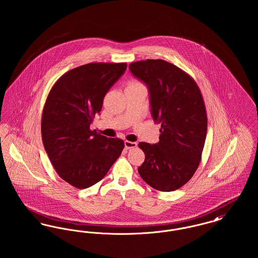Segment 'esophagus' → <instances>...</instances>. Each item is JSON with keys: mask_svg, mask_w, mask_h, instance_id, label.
Listing matches in <instances>:
<instances>
[{"mask_svg": "<svg viewBox=\"0 0 258 258\" xmlns=\"http://www.w3.org/2000/svg\"><path fill=\"white\" fill-rule=\"evenodd\" d=\"M136 146H137L136 142H132V141H127V140L124 141V147H125V149H133V148H135Z\"/></svg>", "mask_w": 258, "mask_h": 258, "instance_id": "34e87169", "label": "esophagus"}]
</instances>
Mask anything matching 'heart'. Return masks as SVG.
<instances>
[{"instance_id": "obj_1", "label": "heart", "mask_w": 258, "mask_h": 258, "mask_svg": "<svg viewBox=\"0 0 258 258\" xmlns=\"http://www.w3.org/2000/svg\"><path fill=\"white\" fill-rule=\"evenodd\" d=\"M135 84H138V82H135V81H133V82H130V84H128V85H135Z\"/></svg>"}]
</instances>
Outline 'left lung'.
Returning a JSON list of instances; mask_svg holds the SVG:
<instances>
[{
    "instance_id": "obj_1",
    "label": "left lung",
    "mask_w": 258,
    "mask_h": 258,
    "mask_svg": "<svg viewBox=\"0 0 258 258\" xmlns=\"http://www.w3.org/2000/svg\"><path fill=\"white\" fill-rule=\"evenodd\" d=\"M131 73L150 92L153 119L161 123L157 144L140 142L145 160L141 178L160 191H173L187 183L201 160L207 135V114L195 79L171 62H132Z\"/></svg>"
}]
</instances>
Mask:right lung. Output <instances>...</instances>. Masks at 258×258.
<instances>
[{"label": "right lung", "mask_w": 258, "mask_h": 258, "mask_svg": "<svg viewBox=\"0 0 258 258\" xmlns=\"http://www.w3.org/2000/svg\"><path fill=\"white\" fill-rule=\"evenodd\" d=\"M126 62H90L61 75L50 90L41 116V137L55 170L76 188L99 182L121 156L120 138L91 131L103 98Z\"/></svg>", "instance_id": "right-lung-1"}]
</instances>
